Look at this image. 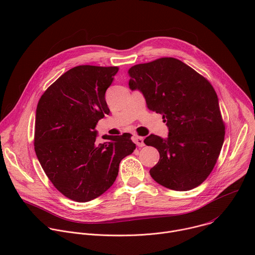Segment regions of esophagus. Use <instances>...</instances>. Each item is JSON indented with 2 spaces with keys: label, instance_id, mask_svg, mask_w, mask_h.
<instances>
[{
  "label": "esophagus",
  "instance_id": "esophagus-1",
  "mask_svg": "<svg viewBox=\"0 0 255 255\" xmlns=\"http://www.w3.org/2000/svg\"><path fill=\"white\" fill-rule=\"evenodd\" d=\"M133 142L136 144V146L138 147H143L145 144H144V138L143 136H140V135H133L132 138Z\"/></svg>",
  "mask_w": 255,
  "mask_h": 255
}]
</instances>
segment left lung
I'll return each instance as SVG.
<instances>
[{
    "label": "left lung",
    "instance_id": "left-lung-1",
    "mask_svg": "<svg viewBox=\"0 0 255 255\" xmlns=\"http://www.w3.org/2000/svg\"><path fill=\"white\" fill-rule=\"evenodd\" d=\"M130 90L143 93L149 110L162 114L167 139L150 134L147 146L158 150L150 169L154 181L174 191L202 184L220 156L225 123L218 95L204 76L179 59L164 57L128 69Z\"/></svg>",
    "mask_w": 255,
    "mask_h": 255
}]
</instances>
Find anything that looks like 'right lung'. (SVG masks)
Masks as SVG:
<instances>
[{"label":"right lung","mask_w":255,"mask_h":255,"mask_svg":"<svg viewBox=\"0 0 255 255\" xmlns=\"http://www.w3.org/2000/svg\"><path fill=\"white\" fill-rule=\"evenodd\" d=\"M117 71V66H75L45 91L36 107V157L54 187L76 202L106 192L123 158L135 149L128 132L96 141L97 123L110 113L105 92Z\"/></svg>","instance_id":"obj_1"}]
</instances>
